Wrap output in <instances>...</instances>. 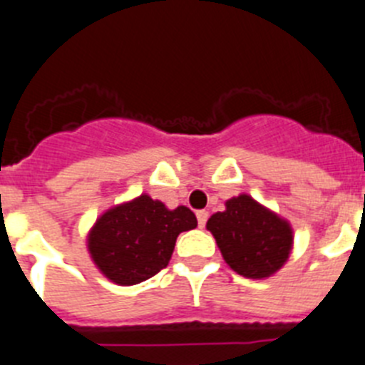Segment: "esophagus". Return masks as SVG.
I'll list each match as a JSON object with an SVG mask.
<instances>
[{
    "mask_svg": "<svg viewBox=\"0 0 365 365\" xmlns=\"http://www.w3.org/2000/svg\"><path fill=\"white\" fill-rule=\"evenodd\" d=\"M206 221H208V212L206 210H199L197 212V222H199V227H205Z\"/></svg>",
    "mask_w": 365,
    "mask_h": 365,
    "instance_id": "obj_1",
    "label": "esophagus"
}]
</instances>
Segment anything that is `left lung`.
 I'll return each mask as SVG.
<instances>
[{"instance_id":"8db88e82","label":"left lung","mask_w":365,"mask_h":365,"mask_svg":"<svg viewBox=\"0 0 365 365\" xmlns=\"http://www.w3.org/2000/svg\"><path fill=\"white\" fill-rule=\"evenodd\" d=\"M227 210L206 222L222 257L245 278L263 279L278 272L292 250V228L250 195L227 201Z\"/></svg>"}]
</instances>
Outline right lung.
<instances>
[{"instance_id": "right-lung-1", "label": "right lung", "mask_w": 365, "mask_h": 365, "mask_svg": "<svg viewBox=\"0 0 365 365\" xmlns=\"http://www.w3.org/2000/svg\"><path fill=\"white\" fill-rule=\"evenodd\" d=\"M197 227L190 208L168 210L143 193L100 215L87 235V250L106 278L117 285H137L170 263L180 232Z\"/></svg>"}]
</instances>
